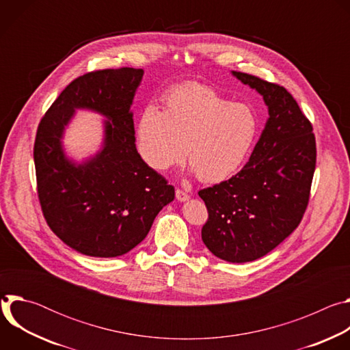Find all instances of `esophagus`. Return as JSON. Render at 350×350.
I'll list each match as a JSON object with an SVG mask.
<instances>
[{
	"instance_id": "1",
	"label": "esophagus",
	"mask_w": 350,
	"mask_h": 350,
	"mask_svg": "<svg viewBox=\"0 0 350 350\" xmlns=\"http://www.w3.org/2000/svg\"><path fill=\"white\" fill-rule=\"evenodd\" d=\"M176 198H177V201H180V202H184V201H187V199L189 198V195L184 191V189H180V188H177L176 189Z\"/></svg>"
}]
</instances>
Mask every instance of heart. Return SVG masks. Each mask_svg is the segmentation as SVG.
<instances>
[{
	"instance_id": "1",
	"label": "heart",
	"mask_w": 350,
	"mask_h": 350,
	"mask_svg": "<svg viewBox=\"0 0 350 350\" xmlns=\"http://www.w3.org/2000/svg\"><path fill=\"white\" fill-rule=\"evenodd\" d=\"M259 119L245 104L230 103L208 85L187 83L165 96V111L141 112L135 145L146 166L167 173L185 162L204 183L234 177L256 141Z\"/></svg>"
}]
</instances>
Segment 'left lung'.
<instances>
[{"mask_svg": "<svg viewBox=\"0 0 350 350\" xmlns=\"http://www.w3.org/2000/svg\"><path fill=\"white\" fill-rule=\"evenodd\" d=\"M232 75L263 95L269 119L242 170L198 193L209 213L204 243L223 260L245 263L267 255L301 223L316 169V138L310 120L282 85Z\"/></svg>", "mask_w": 350, "mask_h": 350, "instance_id": "1", "label": "left lung"}]
</instances>
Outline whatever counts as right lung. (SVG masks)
<instances>
[{"label": "right lung", "mask_w": 350, "mask_h": 350, "mask_svg": "<svg viewBox=\"0 0 350 350\" xmlns=\"http://www.w3.org/2000/svg\"><path fill=\"white\" fill-rule=\"evenodd\" d=\"M144 70L104 69L75 79L42 116L34 141L37 193L57 237L94 258L127 254L174 199V187L145 165L135 148L130 107ZM76 109L104 114L105 146L94 159L68 160L60 138Z\"/></svg>", "instance_id": "right-lung-1"}]
</instances>
